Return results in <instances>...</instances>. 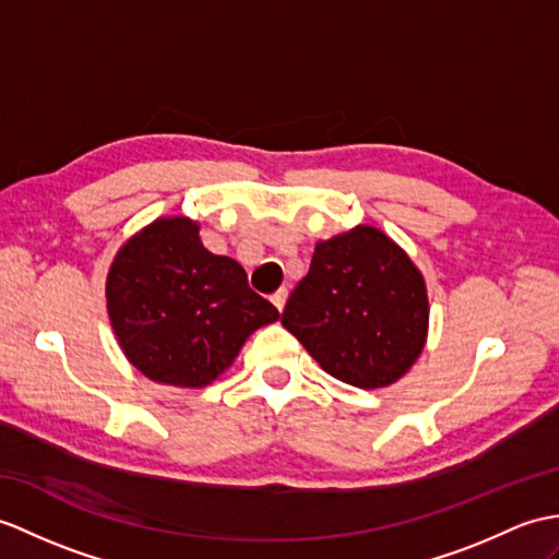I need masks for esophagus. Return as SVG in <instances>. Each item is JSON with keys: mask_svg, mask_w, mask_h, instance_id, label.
<instances>
[{"mask_svg": "<svg viewBox=\"0 0 559 559\" xmlns=\"http://www.w3.org/2000/svg\"><path fill=\"white\" fill-rule=\"evenodd\" d=\"M285 300H288V290H278L274 297H271V302H274L276 305V309L278 311H283V307H285Z\"/></svg>", "mask_w": 559, "mask_h": 559, "instance_id": "esophagus-1", "label": "esophagus"}]
</instances>
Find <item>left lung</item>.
Masks as SVG:
<instances>
[{
    "label": "left lung",
    "instance_id": "1",
    "mask_svg": "<svg viewBox=\"0 0 559 559\" xmlns=\"http://www.w3.org/2000/svg\"><path fill=\"white\" fill-rule=\"evenodd\" d=\"M428 293L417 264L381 228L359 224L319 240L281 323L319 367L355 388H385L419 359Z\"/></svg>",
    "mask_w": 559,
    "mask_h": 559
}]
</instances>
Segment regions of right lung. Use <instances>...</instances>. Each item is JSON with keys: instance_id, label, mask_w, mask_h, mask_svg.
<instances>
[{"instance_id": "right-lung-1", "label": "right lung", "mask_w": 559, "mask_h": 559, "mask_svg": "<svg viewBox=\"0 0 559 559\" xmlns=\"http://www.w3.org/2000/svg\"><path fill=\"white\" fill-rule=\"evenodd\" d=\"M107 311L126 359L154 383L204 388L278 309L245 269L210 252L200 224L159 216L128 238L107 274Z\"/></svg>"}]
</instances>
